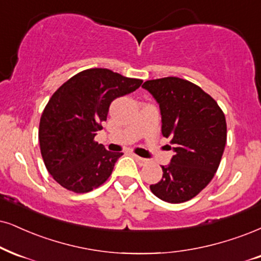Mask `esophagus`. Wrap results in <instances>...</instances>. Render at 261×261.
I'll list each match as a JSON object with an SVG mask.
<instances>
[{"label":"esophagus","mask_w":261,"mask_h":261,"mask_svg":"<svg viewBox=\"0 0 261 261\" xmlns=\"http://www.w3.org/2000/svg\"><path fill=\"white\" fill-rule=\"evenodd\" d=\"M134 160L137 161L138 165L139 166H146L147 163H149V160L143 159V157H140V156H134Z\"/></svg>","instance_id":"obj_1"}]
</instances>
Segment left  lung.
I'll return each mask as SVG.
<instances>
[{
	"instance_id": "8db88e82",
	"label": "left lung",
	"mask_w": 261,
	"mask_h": 261,
	"mask_svg": "<svg viewBox=\"0 0 261 261\" xmlns=\"http://www.w3.org/2000/svg\"><path fill=\"white\" fill-rule=\"evenodd\" d=\"M143 88L159 102L162 134L172 139L175 152L150 190L162 201L182 203L197 196L218 170L226 144L225 115L211 95L179 77L150 80Z\"/></svg>"
}]
</instances>
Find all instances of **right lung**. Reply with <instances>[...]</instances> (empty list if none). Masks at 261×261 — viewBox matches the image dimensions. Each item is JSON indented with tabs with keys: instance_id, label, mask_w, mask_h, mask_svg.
Masks as SVG:
<instances>
[{
	"instance_id": "right-lung-1",
	"label": "right lung",
	"mask_w": 261,
	"mask_h": 261,
	"mask_svg": "<svg viewBox=\"0 0 261 261\" xmlns=\"http://www.w3.org/2000/svg\"><path fill=\"white\" fill-rule=\"evenodd\" d=\"M143 81L109 69H88L57 89L42 112L38 129L44 166L58 184L85 194L104 184L122 152H111L94 140L118 96Z\"/></svg>"
}]
</instances>
